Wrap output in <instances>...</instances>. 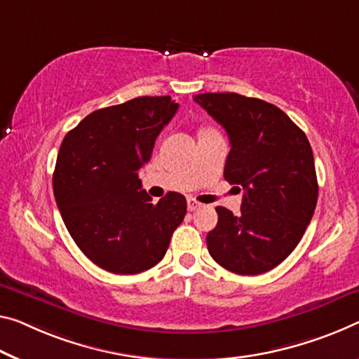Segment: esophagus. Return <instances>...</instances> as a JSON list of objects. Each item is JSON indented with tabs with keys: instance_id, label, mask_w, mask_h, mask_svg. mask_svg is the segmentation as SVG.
<instances>
[{
	"instance_id": "esophagus-1",
	"label": "esophagus",
	"mask_w": 359,
	"mask_h": 359,
	"mask_svg": "<svg viewBox=\"0 0 359 359\" xmlns=\"http://www.w3.org/2000/svg\"><path fill=\"white\" fill-rule=\"evenodd\" d=\"M202 203H198L194 198H187V210L189 212H196L197 208H201Z\"/></svg>"
}]
</instances>
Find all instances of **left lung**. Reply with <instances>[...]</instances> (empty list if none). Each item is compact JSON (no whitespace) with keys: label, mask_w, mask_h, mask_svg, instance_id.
I'll use <instances>...</instances> for the list:
<instances>
[{"label":"left lung","mask_w":359,"mask_h":359,"mask_svg":"<svg viewBox=\"0 0 359 359\" xmlns=\"http://www.w3.org/2000/svg\"><path fill=\"white\" fill-rule=\"evenodd\" d=\"M194 101L228 133L224 180L242 187L241 212L217 207L207 247L236 274L266 273L299 245L318 202L306 135L279 107L237 93H205ZM241 191V189H239Z\"/></svg>","instance_id":"1"}]
</instances>
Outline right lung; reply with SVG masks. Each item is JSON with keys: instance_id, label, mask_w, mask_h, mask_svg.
<instances>
[{"instance_id": "right-lung-1", "label": "right lung", "mask_w": 359, "mask_h": 359, "mask_svg": "<svg viewBox=\"0 0 359 359\" xmlns=\"http://www.w3.org/2000/svg\"><path fill=\"white\" fill-rule=\"evenodd\" d=\"M176 110L170 96L135 97L91 112L60 144L53 175L60 217L79 249L109 273L156 266L184 219L183 194L152 203L137 175Z\"/></svg>"}]
</instances>
